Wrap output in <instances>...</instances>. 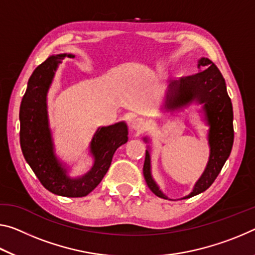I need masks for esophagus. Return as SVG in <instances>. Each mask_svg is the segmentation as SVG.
Segmentation results:
<instances>
[{"mask_svg": "<svg viewBox=\"0 0 255 255\" xmlns=\"http://www.w3.org/2000/svg\"><path fill=\"white\" fill-rule=\"evenodd\" d=\"M146 125H147L146 120L143 118H136L131 121V127L137 131H142L143 129L146 127Z\"/></svg>", "mask_w": 255, "mask_h": 255, "instance_id": "esophagus-1", "label": "esophagus"}]
</instances>
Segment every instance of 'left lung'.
Instances as JSON below:
<instances>
[{
	"mask_svg": "<svg viewBox=\"0 0 255 255\" xmlns=\"http://www.w3.org/2000/svg\"><path fill=\"white\" fill-rule=\"evenodd\" d=\"M202 71L191 76L172 80L165 96L168 108H179L196 100L204 104V112L210 126L209 144L210 157L207 168L193 192L185 199L195 196L207 191L219 175L222 167L232 152L234 143L233 106L226 90V83L221 72L211 60L202 58L199 61ZM144 178L148 188L156 196L167 200L168 197L160 191L151 176V159L146 149L143 167Z\"/></svg>",
	"mask_w": 255,
	"mask_h": 255,
	"instance_id": "obj_1",
	"label": "left lung"
}]
</instances>
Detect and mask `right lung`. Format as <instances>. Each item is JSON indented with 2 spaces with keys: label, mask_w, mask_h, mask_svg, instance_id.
I'll return each mask as SVG.
<instances>
[{
  "label": "right lung",
  "mask_w": 255,
  "mask_h": 255,
  "mask_svg": "<svg viewBox=\"0 0 255 255\" xmlns=\"http://www.w3.org/2000/svg\"><path fill=\"white\" fill-rule=\"evenodd\" d=\"M64 56L66 54L47 58L28 80L20 106V145L28 164L47 191L60 196L82 197L103 179L117 148L128 140V130L125 123L100 128L91 143V152L95 159L91 171L77 179L67 176L66 169L54 154L46 111L48 87Z\"/></svg>",
  "instance_id": "obj_1"
}]
</instances>
